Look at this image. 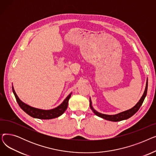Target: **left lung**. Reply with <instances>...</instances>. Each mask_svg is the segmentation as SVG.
Wrapping results in <instances>:
<instances>
[{
	"label": "left lung",
	"mask_w": 156,
	"mask_h": 156,
	"mask_svg": "<svg viewBox=\"0 0 156 156\" xmlns=\"http://www.w3.org/2000/svg\"><path fill=\"white\" fill-rule=\"evenodd\" d=\"M147 87H148V80L147 81L145 92H144L142 97H141L140 100L138 101V102L134 106L133 108L130 109L128 111L122 112L119 113L118 114H116V115H106V114H101L99 112H98L92 108L91 104H90V108L93 110L95 114H96L97 116H99L102 118H104L106 120H109V121H122V120L128 119L130 117H132L133 115H134V114L138 111V109H140V106L142 105V103H143V102L145 99V97H146L147 92Z\"/></svg>",
	"instance_id": "1"
}]
</instances>
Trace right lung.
Listing matches in <instances>:
<instances>
[{
  "label": "right lung",
  "instance_id": "add662e5",
  "mask_svg": "<svg viewBox=\"0 0 156 156\" xmlns=\"http://www.w3.org/2000/svg\"><path fill=\"white\" fill-rule=\"evenodd\" d=\"M12 92L14 94L16 101H17L18 105H20V107L24 112L33 118L42 119H53L62 115V114L64 112V111L68 108V101L71 95V94H69L66 97V99L63 101V102L60 105H59L58 107H57L55 109H53L51 110H42V109H38L30 107V106L23 103L19 99L18 95H16L13 87H12Z\"/></svg>",
  "mask_w": 156,
  "mask_h": 156
}]
</instances>
